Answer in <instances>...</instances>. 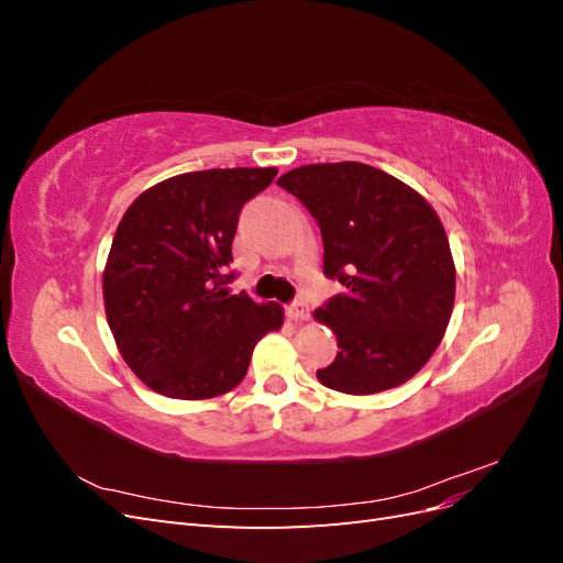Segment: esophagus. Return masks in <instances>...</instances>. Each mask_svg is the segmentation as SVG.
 <instances>
[{
	"label": "esophagus",
	"instance_id": "34e87169",
	"mask_svg": "<svg viewBox=\"0 0 563 563\" xmlns=\"http://www.w3.org/2000/svg\"><path fill=\"white\" fill-rule=\"evenodd\" d=\"M288 314H291V319H296V321H308L310 319L308 302H305L302 298L294 300L291 305H288Z\"/></svg>",
	"mask_w": 563,
	"mask_h": 563
}]
</instances>
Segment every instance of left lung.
Here are the masks:
<instances>
[{
  "instance_id": "1",
  "label": "left lung",
  "mask_w": 563,
  "mask_h": 563,
  "mask_svg": "<svg viewBox=\"0 0 563 563\" xmlns=\"http://www.w3.org/2000/svg\"><path fill=\"white\" fill-rule=\"evenodd\" d=\"M317 220L323 275L345 291L314 312L335 333L321 385L376 395L413 378L449 327L455 267L449 236L416 190L360 162L308 164L277 180Z\"/></svg>"
}]
</instances>
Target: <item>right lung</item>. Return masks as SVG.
Instances as JSON below:
<instances>
[{"label": "right lung", "mask_w": 563, "mask_h": 563, "mask_svg": "<svg viewBox=\"0 0 563 563\" xmlns=\"http://www.w3.org/2000/svg\"><path fill=\"white\" fill-rule=\"evenodd\" d=\"M277 168H209L135 199L119 223L103 296L129 368L172 399H211L240 385L253 347L284 323L277 302L232 296V240L244 203Z\"/></svg>", "instance_id": "right-lung-1"}]
</instances>
